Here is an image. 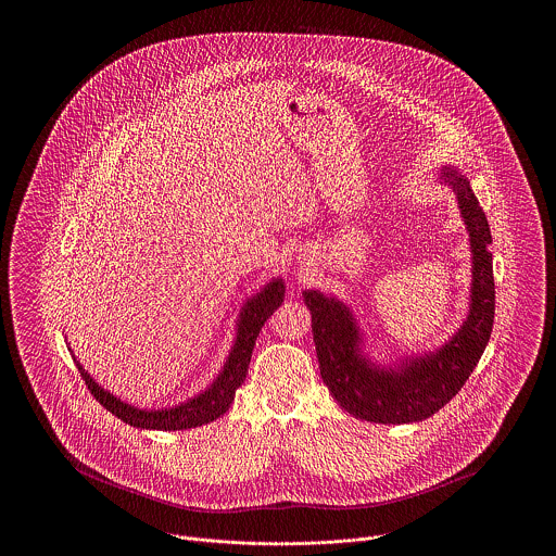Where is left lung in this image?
Masks as SVG:
<instances>
[{
    "label": "left lung",
    "instance_id": "left-lung-1",
    "mask_svg": "<svg viewBox=\"0 0 556 556\" xmlns=\"http://www.w3.org/2000/svg\"><path fill=\"white\" fill-rule=\"evenodd\" d=\"M440 179L458 200L471 243L469 313L446 344L379 365L365 352V338L350 306L323 291H302L313 317L323 383L356 419L400 425L431 417L458 394L490 342L496 300L490 225L465 175L442 166Z\"/></svg>",
    "mask_w": 556,
    "mask_h": 556
}]
</instances>
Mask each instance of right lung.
Returning <instances> with one entry per match:
<instances>
[{
	"label": "right lung",
	"mask_w": 556,
	"mask_h": 556,
	"mask_svg": "<svg viewBox=\"0 0 556 556\" xmlns=\"http://www.w3.org/2000/svg\"><path fill=\"white\" fill-rule=\"evenodd\" d=\"M283 295H286L283 279L277 277L273 281H268L258 293L248 298V302L243 304V308L239 313L236 342L231 345V352H229L223 369L218 372V377L198 396L189 397L186 402L175 404L170 408H139L129 402H123L121 397L104 390L87 370L83 369V365L77 358H75V363L79 367L80 377L85 379L87 390L93 394V397L114 417H118L121 421L132 425L137 429L179 431V429H191V427L211 424L229 410V406L236 397V390L243 383V379L248 375V365L252 358L256 338H258L266 318L281 306Z\"/></svg>",
	"instance_id": "1"
}]
</instances>
